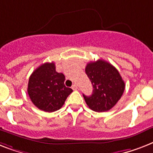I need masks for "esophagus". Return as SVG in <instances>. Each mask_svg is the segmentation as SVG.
I'll return each instance as SVG.
<instances>
[{"mask_svg":"<svg viewBox=\"0 0 153 153\" xmlns=\"http://www.w3.org/2000/svg\"><path fill=\"white\" fill-rule=\"evenodd\" d=\"M77 85H76V84H73V86H72V88L73 89V90H76V89H77Z\"/></svg>","mask_w":153,"mask_h":153,"instance_id":"34e87169","label":"esophagus"}]
</instances>
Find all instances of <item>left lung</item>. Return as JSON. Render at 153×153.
Returning <instances> with one entry per match:
<instances>
[{
  "mask_svg": "<svg viewBox=\"0 0 153 153\" xmlns=\"http://www.w3.org/2000/svg\"><path fill=\"white\" fill-rule=\"evenodd\" d=\"M85 73L93 87L91 96L83 95L87 105L96 112L111 110L125 90V83L118 69L104 60H98L87 64Z\"/></svg>",
  "mask_w": 153,
  "mask_h": 153,
  "instance_id": "8db88e82",
  "label": "left lung"
}]
</instances>
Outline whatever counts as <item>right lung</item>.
Listing matches in <instances>:
<instances>
[{"mask_svg":"<svg viewBox=\"0 0 153 153\" xmlns=\"http://www.w3.org/2000/svg\"><path fill=\"white\" fill-rule=\"evenodd\" d=\"M63 73L56 72L53 62L44 63L30 75L28 81L27 93L35 107L46 112H53L64 105L70 88L65 87Z\"/></svg>","mask_w":153,"mask_h":153,"instance_id":"add662e5","label":"right lung"}]
</instances>
